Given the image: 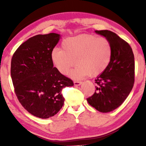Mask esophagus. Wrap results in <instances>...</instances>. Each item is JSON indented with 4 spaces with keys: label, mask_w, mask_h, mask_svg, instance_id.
<instances>
[{
    "label": "esophagus",
    "mask_w": 146,
    "mask_h": 146,
    "mask_svg": "<svg viewBox=\"0 0 146 146\" xmlns=\"http://www.w3.org/2000/svg\"><path fill=\"white\" fill-rule=\"evenodd\" d=\"M80 84H81V82H80V81H74V85H76V86H78V85H80Z\"/></svg>",
    "instance_id": "1"
}]
</instances>
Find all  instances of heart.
<instances>
[{
	"label": "heart",
	"mask_w": 146,
	"mask_h": 146,
	"mask_svg": "<svg viewBox=\"0 0 146 146\" xmlns=\"http://www.w3.org/2000/svg\"><path fill=\"white\" fill-rule=\"evenodd\" d=\"M61 46L62 49L53 48L51 61L63 75H67L76 62L77 66L70 73L74 79H80L88 75L98 76L107 68L111 59L112 47L105 37L80 35L66 39Z\"/></svg>",
	"instance_id": "obj_1"
}]
</instances>
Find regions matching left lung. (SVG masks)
Masks as SVG:
<instances>
[{"label":"left lung","mask_w":146,"mask_h":146,"mask_svg":"<svg viewBox=\"0 0 146 146\" xmlns=\"http://www.w3.org/2000/svg\"><path fill=\"white\" fill-rule=\"evenodd\" d=\"M95 32L110 41L112 55L109 66L95 80L97 92L87 98V101L99 111L107 113L119 107L133 88L134 55L130 45L114 32L109 30Z\"/></svg>","instance_id":"8db88e82"}]
</instances>
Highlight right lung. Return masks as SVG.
Returning a JSON list of instances; mask_svg holds the SVG:
<instances>
[{
	"label": "right lung",
	"instance_id": "right-lung-1",
	"mask_svg": "<svg viewBox=\"0 0 146 146\" xmlns=\"http://www.w3.org/2000/svg\"><path fill=\"white\" fill-rule=\"evenodd\" d=\"M59 39L56 33L34 36L12 57L10 74L16 96L28 112L39 118L56 114L64 104L61 90L73 85L51 61V52Z\"/></svg>",
	"mask_w": 146,
	"mask_h": 146
}]
</instances>
